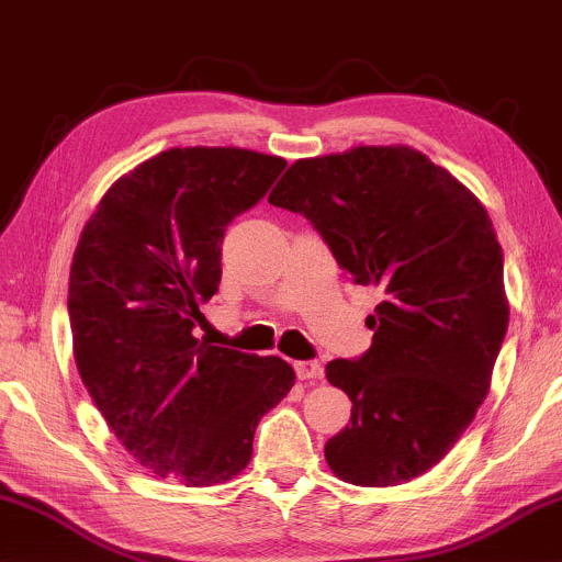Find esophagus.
<instances>
[{
	"label": "esophagus",
	"mask_w": 562,
	"mask_h": 562,
	"mask_svg": "<svg viewBox=\"0 0 562 562\" xmlns=\"http://www.w3.org/2000/svg\"><path fill=\"white\" fill-rule=\"evenodd\" d=\"M294 371L299 378H302V381H316V378L323 375V369L318 361H296Z\"/></svg>",
	"instance_id": "obj_1"
}]
</instances>
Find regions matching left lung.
Wrapping results in <instances>:
<instances>
[{
  "label": "left lung",
  "instance_id": "1",
  "mask_svg": "<svg viewBox=\"0 0 562 562\" xmlns=\"http://www.w3.org/2000/svg\"><path fill=\"white\" fill-rule=\"evenodd\" d=\"M268 203L302 213L337 266L383 294L367 318V355L325 367L351 400L325 460L347 484H407L472 424L507 333L503 249L486 207L409 146L296 160Z\"/></svg>",
  "mask_w": 562,
  "mask_h": 562
}]
</instances>
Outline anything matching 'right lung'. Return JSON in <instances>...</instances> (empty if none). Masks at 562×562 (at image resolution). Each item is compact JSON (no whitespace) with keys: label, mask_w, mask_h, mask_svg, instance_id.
I'll use <instances>...</instances> for the list:
<instances>
[{"label":"right lung","mask_w":562,"mask_h":562,"mask_svg":"<svg viewBox=\"0 0 562 562\" xmlns=\"http://www.w3.org/2000/svg\"><path fill=\"white\" fill-rule=\"evenodd\" d=\"M286 162L244 148H169L102 195L74 251V359L104 422L136 462L191 488L237 476L260 416L294 369L193 337L222 276L229 222Z\"/></svg>","instance_id":"1"}]
</instances>
